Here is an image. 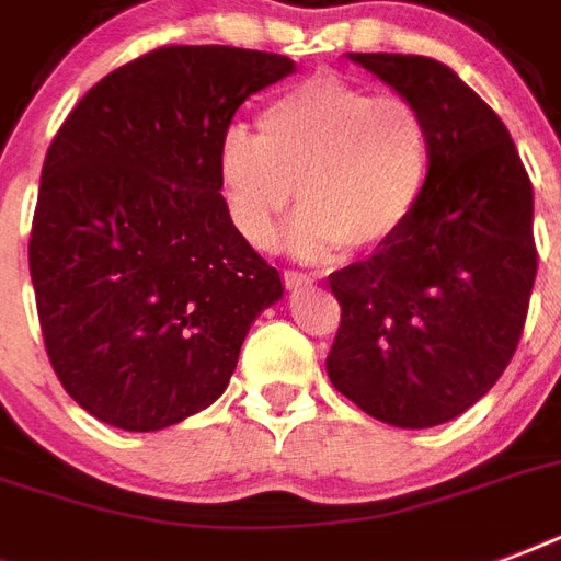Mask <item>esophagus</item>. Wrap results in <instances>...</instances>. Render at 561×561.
Wrapping results in <instances>:
<instances>
[{
    "label": "esophagus",
    "instance_id": "1",
    "mask_svg": "<svg viewBox=\"0 0 561 561\" xmlns=\"http://www.w3.org/2000/svg\"><path fill=\"white\" fill-rule=\"evenodd\" d=\"M282 279H285V285H288L290 290L308 288V285H311V276H306V273H297V271H285L282 273Z\"/></svg>",
    "mask_w": 561,
    "mask_h": 561
}]
</instances>
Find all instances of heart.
Segmentation results:
<instances>
[{"label":"heart","instance_id":"1","mask_svg":"<svg viewBox=\"0 0 561 561\" xmlns=\"http://www.w3.org/2000/svg\"><path fill=\"white\" fill-rule=\"evenodd\" d=\"M431 174V134L404 95H375L334 72L311 75L259 116V134L227 127L218 180L232 227L255 250L276 244L282 215L299 262H329L343 247L373 253L399 238Z\"/></svg>","mask_w":561,"mask_h":561}]
</instances>
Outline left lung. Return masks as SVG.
<instances>
[{
  "instance_id": "1",
  "label": "left lung",
  "mask_w": 561,
  "mask_h": 561,
  "mask_svg": "<svg viewBox=\"0 0 561 561\" xmlns=\"http://www.w3.org/2000/svg\"><path fill=\"white\" fill-rule=\"evenodd\" d=\"M350 57L416 104L431 174L399 238L329 276L341 329L325 373L378 422L434 427L483 399L518 350L539 267L533 186L504 122L448 66Z\"/></svg>"
}]
</instances>
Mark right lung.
Here are the masks:
<instances>
[{
  "mask_svg": "<svg viewBox=\"0 0 561 561\" xmlns=\"http://www.w3.org/2000/svg\"><path fill=\"white\" fill-rule=\"evenodd\" d=\"M285 55L162 46L92 87L48 148L28 267L64 390L122 431H162L227 390L279 271L229 220L218 142Z\"/></svg>",
  "mask_w": 561,
  "mask_h": 561,
  "instance_id": "obj_1",
  "label": "right lung"
}]
</instances>
